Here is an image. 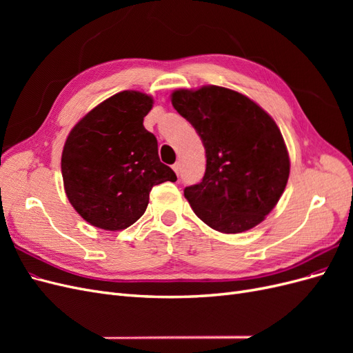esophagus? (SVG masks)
Returning <instances> with one entry per match:
<instances>
[{"instance_id":"esophagus-1","label":"esophagus","mask_w":353,"mask_h":353,"mask_svg":"<svg viewBox=\"0 0 353 353\" xmlns=\"http://www.w3.org/2000/svg\"><path fill=\"white\" fill-rule=\"evenodd\" d=\"M172 169L175 170V174L176 175H179V172H181V163L179 162H176V163H174V166H172Z\"/></svg>"}]
</instances>
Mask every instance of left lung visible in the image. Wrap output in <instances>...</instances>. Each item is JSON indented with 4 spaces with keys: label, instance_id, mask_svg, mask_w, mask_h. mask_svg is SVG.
Returning a JSON list of instances; mask_svg holds the SVG:
<instances>
[{
    "label": "left lung",
    "instance_id": "1",
    "mask_svg": "<svg viewBox=\"0 0 353 353\" xmlns=\"http://www.w3.org/2000/svg\"><path fill=\"white\" fill-rule=\"evenodd\" d=\"M206 150L201 183L185 187L196 215L213 230L237 234L261 223L279 203L290 159L272 117L245 95L208 85L172 94Z\"/></svg>",
    "mask_w": 353,
    "mask_h": 353
}]
</instances>
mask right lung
I'll use <instances>...</instances> for the list:
<instances>
[{
	"mask_svg": "<svg viewBox=\"0 0 353 353\" xmlns=\"http://www.w3.org/2000/svg\"><path fill=\"white\" fill-rule=\"evenodd\" d=\"M152 108L150 95L117 92L70 131L61 154L63 183L70 205L91 225L128 228L143 216L154 185L176 181L143 125Z\"/></svg>",
	"mask_w": 353,
	"mask_h": 353,
	"instance_id": "add662e5",
	"label": "right lung"
}]
</instances>
